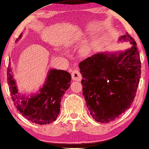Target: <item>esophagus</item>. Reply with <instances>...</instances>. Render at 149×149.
<instances>
[{
    "label": "esophagus",
    "mask_w": 149,
    "mask_h": 149,
    "mask_svg": "<svg viewBox=\"0 0 149 149\" xmlns=\"http://www.w3.org/2000/svg\"><path fill=\"white\" fill-rule=\"evenodd\" d=\"M72 77L73 80L80 81L81 80V74L77 70H74L72 73Z\"/></svg>",
    "instance_id": "1"
}]
</instances>
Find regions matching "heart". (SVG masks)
I'll use <instances>...</instances> for the list:
<instances>
[{
	"label": "heart",
	"instance_id": "heart-1",
	"mask_svg": "<svg viewBox=\"0 0 149 149\" xmlns=\"http://www.w3.org/2000/svg\"><path fill=\"white\" fill-rule=\"evenodd\" d=\"M91 48L89 45H87V46H84L83 49H82V52H83L86 54H89L91 52Z\"/></svg>",
	"mask_w": 149,
	"mask_h": 149
}]
</instances>
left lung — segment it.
I'll return each instance as SVG.
<instances>
[{"label":"left lung","mask_w":149,"mask_h":149,"mask_svg":"<svg viewBox=\"0 0 149 149\" xmlns=\"http://www.w3.org/2000/svg\"><path fill=\"white\" fill-rule=\"evenodd\" d=\"M119 40L132 46L117 53H97L79 64L87 107L91 117L102 123L113 121L130 107L141 77L135 41L127 32Z\"/></svg>","instance_id":"1"}]
</instances>
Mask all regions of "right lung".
<instances>
[{"label":"right lung","mask_w":149,"mask_h":149,"mask_svg":"<svg viewBox=\"0 0 149 149\" xmlns=\"http://www.w3.org/2000/svg\"><path fill=\"white\" fill-rule=\"evenodd\" d=\"M21 33L16 42L22 38ZM7 80L11 98L16 108L22 116L38 125H46L57 119L60 111V103L65 91L69 89L72 77L66 71L51 69L38 93L21 95L13 78L10 64L7 69Z\"/></svg>","instance_id":"right-lung-1"}]
</instances>
